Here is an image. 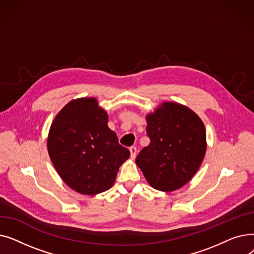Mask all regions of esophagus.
Returning a JSON list of instances; mask_svg holds the SVG:
<instances>
[{
    "label": "esophagus",
    "instance_id": "1",
    "mask_svg": "<svg viewBox=\"0 0 254 254\" xmlns=\"http://www.w3.org/2000/svg\"><path fill=\"white\" fill-rule=\"evenodd\" d=\"M129 152H130V158L135 159L136 154H137V148L134 147V146H131V147L129 148Z\"/></svg>",
    "mask_w": 254,
    "mask_h": 254
}]
</instances>
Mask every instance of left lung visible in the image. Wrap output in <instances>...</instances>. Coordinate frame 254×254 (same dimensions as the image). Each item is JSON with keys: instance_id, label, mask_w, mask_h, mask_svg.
<instances>
[{"instance_id": "left-lung-1", "label": "left lung", "mask_w": 254, "mask_h": 254, "mask_svg": "<svg viewBox=\"0 0 254 254\" xmlns=\"http://www.w3.org/2000/svg\"><path fill=\"white\" fill-rule=\"evenodd\" d=\"M150 143L136 158L147 182L161 191L176 190L201 166L206 149L202 119L178 103L165 102L146 116Z\"/></svg>"}]
</instances>
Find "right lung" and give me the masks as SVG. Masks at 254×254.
<instances>
[{
    "instance_id": "obj_1",
    "label": "right lung",
    "mask_w": 254,
    "mask_h": 254,
    "mask_svg": "<svg viewBox=\"0 0 254 254\" xmlns=\"http://www.w3.org/2000/svg\"><path fill=\"white\" fill-rule=\"evenodd\" d=\"M107 124L108 115L95 98L69 102L51 124L50 159L64 182L79 193L95 195L111 189L129 157Z\"/></svg>"
}]
</instances>
